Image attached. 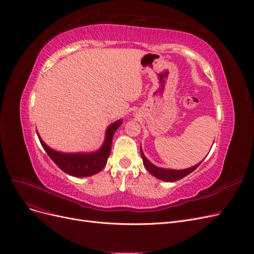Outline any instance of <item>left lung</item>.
<instances>
[{
  "label": "left lung",
  "mask_w": 254,
  "mask_h": 254,
  "mask_svg": "<svg viewBox=\"0 0 254 254\" xmlns=\"http://www.w3.org/2000/svg\"><path fill=\"white\" fill-rule=\"evenodd\" d=\"M141 156L143 159V164L146 167V170H147L152 176H155L156 178L162 181H167V182H174L184 178V177L190 175L191 172H194L203 161L202 160L201 162H199L198 164L191 166L190 168H186V170H168V168H161L153 165L150 161L144 156L142 148H141Z\"/></svg>",
  "instance_id": "left-lung-1"
}]
</instances>
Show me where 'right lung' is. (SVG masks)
I'll use <instances>...</instances> for the list:
<instances>
[{
	"label": "right lung",
	"instance_id": "obj_1",
	"mask_svg": "<svg viewBox=\"0 0 254 254\" xmlns=\"http://www.w3.org/2000/svg\"><path fill=\"white\" fill-rule=\"evenodd\" d=\"M121 125L122 120H119L107 128L102 147L94 152H59L49 147L42 141L39 133L37 132V134L44 150L61 171L74 177H89L99 173L106 166L111 152L113 134Z\"/></svg>",
	"mask_w": 254,
	"mask_h": 254
}]
</instances>
